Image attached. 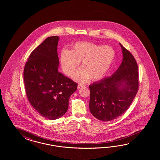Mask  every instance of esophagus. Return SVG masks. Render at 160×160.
I'll list each match as a JSON object with an SVG mask.
<instances>
[{
  "instance_id": "obj_1",
  "label": "esophagus",
  "mask_w": 160,
  "mask_h": 160,
  "mask_svg": "<svg viewBox=\"0 0 160 160\" xmlns=\"http://www.w3.org/2000/svg\"><path fill=\"white\" fill-rule=\"evenodd\" d=\"M85 86V85L84 84H79L78 85V88H82V87H84Z\"/></svg>"
}]
</instances>
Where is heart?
Returning a JSON list of instances; mask_svg holds the SVG:
<instances>
[{
    "label": "heart",
    "instance_id": "1",
    "mask_svg": "<svg viewBox=\"0 0 160 160\" xmlns=\"http://www.w3.org/2000/svg\"><path fill=\"white\" fill-rule=\"evenodd\" d=\"M116 58L114 49L109 46H102L88 42L74 44L69 50H64L60 56V63L65 74L73 76L79 63L81 67L74 78L84 82L90 78L98 80L108 72Z\"/></svg>",
    "mask_w": 160,
    "mask_h": 160
}]
</instances>
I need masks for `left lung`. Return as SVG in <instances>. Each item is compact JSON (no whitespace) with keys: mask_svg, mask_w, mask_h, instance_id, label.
Here are the masks:
<instances>
[{"mask_svg":"<svg viewBox=\"0 0 160 160\" xmlns=\"http://www.w3.org/2000/svg\"><path fill=\"white\" fill-rule=\"evenodd\" d=\"M121 46L123 60L112 76L90 85L89 107L92 116L103 121H112L127 111L139 87L138 65L132 54Z\"/></svg>","mask_w":160,"mask_h":160,"instance_id":"left-lung-1","label":"left lung"}]
</instances>
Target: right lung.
<instances>
[{
	"instance_id": "right-lung-1",
	"label": "right lung",
	"mask_w": 160,
	"mask_h": 160,
	"mask_svg": "<svg viewBox=\"0 0 160 160\" xmlns=\"http://www.w3.org/2000/svg\"><path fill=\"white\" fill-rule=\"evenodd\" d=\"M59 37L51 36L34 49L23 72L26 96L41 116L54 120L68 111L70 96L78 84L58 71Z\"/></svg>"
}]
</instances>
